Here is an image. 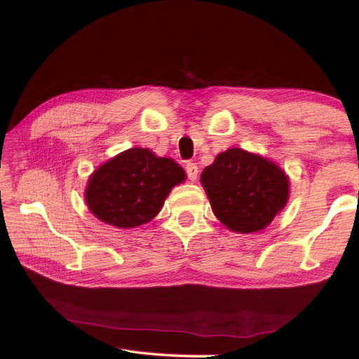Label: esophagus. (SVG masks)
<instances>
[{
	"mask_svg": "<svg viewBox=\"0 0 359 359\" xmlns=\"http://www.w3.org/2000/svg\"><path fill=\"white\" fill-rule=\"evenodd\" d=\"M185 171L188 174V179L193 180V182L197 179V175H199V168H197V165L194 162H187Z\"/></svg>",
	"mask_w": 359,
	"mask_h": 359,
	"instance_id": "esophagus-1",
	"label": "esophagus"
}]
</instances>
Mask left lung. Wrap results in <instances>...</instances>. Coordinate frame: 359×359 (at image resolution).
I'll use <instances>...</instances> for the list:
<instances>
[{"instance_id": "8db88e82", "label": "left lung", "mask_w": 359, "mask_h": 359, "mask_svg": "<svg viewBox=\"0 0 359 359\" xmlns=\"http://www.w3.org/2000/svg\"><path fill=\"white\" fill-rule=\"evenodd\" d=\"M201 182L215 216L236 233L264 230L288 201L285 172L241 148L220 152L202 171Z\"/></svg>"}]
</instances>
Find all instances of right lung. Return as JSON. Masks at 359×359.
<instances>
[{"label": "right lung", "instance_id": "add662e5", "mask_svg": "<svg viewBox=\"0 0 359 359\" xmlns=\"http://www.w3.org/2000/svg\"><path fill=\"white\" fill-rule=\"evenodd\" d=\"M187 174L170 157L147 148L120 152L98 166L89 177L85 199L94 216L117 228L149 222L162 210L171 188Z\"/></svg>", "mask_w": 359, "mask_h": 359}]
</instances>
